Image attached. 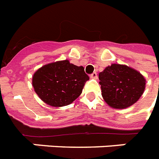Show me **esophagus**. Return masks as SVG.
Segmentation results:
<instances>
[{"label": "esophagus", "instance_id": "1", "mask_svg": "<svg viewBox=\"0 0 159 159\" xmlns=\"http://www.w3.org/2000/svg\"><path fill=\"white\" fill-rule=\"evenodd\" d=\"M91 78H94V79H97V73L94 72L92 74H91Z\"/></svg>", "mask_w": 159, "mask_h": 159}]
</instances>
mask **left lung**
Here are the masks:
<instances>
[{"label": "left lung", "instance_id": "obj_1", "mask_svg": "<svg viewBox=\"0 0 159 159\" xmlns=\"http://www.w3.org/2000/svg\"><path fill=\"white\" fill-rule=\"evenodd\" d=\"M102 95L105 102L116 109L127 108L138 101L145 89V78L134 68L111 64L99 73Z\"/></svg>", "mask_w": 159, "mask_h": 159}]
</instances>
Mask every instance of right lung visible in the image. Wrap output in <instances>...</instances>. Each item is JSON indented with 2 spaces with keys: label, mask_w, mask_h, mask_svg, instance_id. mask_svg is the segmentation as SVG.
<instances>
[{
  "label": "right lung",
  "mask_w": 159,
  "mask_h": 159,
  "mask_svg": "<svg viewBox=\"0 0 159 159\" xmlns=\"http://www.w3.org/2000/svg\"><path fill=\"white\" fill-rule=\"evenodd\" d=\"M88 75L84 67L68 60L51 62L34 72L32 85L43 102L54 107L67 106L79 97Z\"/></svg>",
  "instance_id": "right-lung-1"
}]
</instances>
